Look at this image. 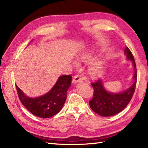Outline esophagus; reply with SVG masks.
Segmentation results:
<instances>
[{
  "label": "esophagus",
  "instance_id": "esophagus-1",
  "mask_svg": "<svg viewBox=\"0 0 148 148\" xmlns=\"http://www.w3.org/2000/svg\"><path fill=\"white\" fill-rule=\"evenodd\" d=\"M81 81H82V80H81V77L78 76V75H76V76L73 77V79H72V83L74 84L81 83Z\"/></svg>",
  "mask_w": 148,
  "mask_h": 148
}]
</instances>
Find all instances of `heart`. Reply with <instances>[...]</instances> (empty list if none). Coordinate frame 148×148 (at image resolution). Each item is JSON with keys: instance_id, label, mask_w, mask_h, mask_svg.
Listing matches in <instances>:
<instances>
[{"instance_id": "b5f03b06", "label": "heart", "mask_w": 148, "mask_h": 148, "mask_svg": "<svg viewBox=\"0 0 148 148\" xmlns=\"http://www.w3.org/2000/svg\"><path fill=\"white\" fill-rule=\"evenodd\" d=\"M85 51L78 55V59L83 62H88L92 60L94 53L93 50ZM74 65L77 66V62H74ZM105 70V60L103 59H98L93 62L88 67V73L93 78H98L103 74Z\"/></svg>"}]
</instances>
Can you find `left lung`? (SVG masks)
I'll return each mask as SVG.
<instances>
[{
	"label": "left lung",
	"mask_w": 148,
	"mask_h": 148,
	"mask_svg": "<svg viewBox=\"0 0 148 148\" xmlns=\"http://www.w3.org/2000/svg\"><path fill=\"white\" fill-rule=\"evenodd\" d=\"M124 55L127 60L132 62L134 69L132 84L129 88L122 92L114 93L106 90L101 79L91 84L93 88L94 94L89 102L90 106L94 112L103 117L114 116L122 111L130 102L135 92L137 77L136 62L128 47L125 49Z\"/></svg>",
	"instance_id": "8db88e82"
}]
</instances>
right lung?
I'll return each mask as SVG.
<instances>
[{
	"instance_id": "1",
	"label": "right lung",
	"mask_w": 148,
	"mask_h": 148,
	"mask_svg": "<svg viewBox=\"0 0 148 148\" xmlns=\"http://www.w3.org/2000/svg\"><path fill=\"white\" fill-rule=\"evenodd\" d=\"M71 81L70 75L60 76L49 92L37 97L27 96L17 85L16 88L22 104L32 114L39 118H48L56 114L62 109Z\"/></svg>"
}]
</instances>
